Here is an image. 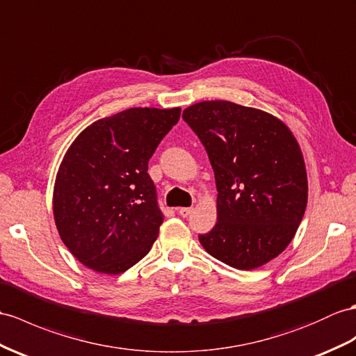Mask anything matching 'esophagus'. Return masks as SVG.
Masks as SVG:
<instances>
[{"instance_id": "34e87169", "label": "esophagus", "mask_w": 356, "mask_h": 356, "mask_svg": "<svg viewBox=\"0 0 356 356\" xmlns=\"http://www.w3.org/2000/svg\"><path fill=\"white\" fill-rule=\"evenodd\" d=\"M192 211H193L192 207H181V208H178V213H179L181 218H187V216H190V213H192Z\"/></svg>"}]
</instances>
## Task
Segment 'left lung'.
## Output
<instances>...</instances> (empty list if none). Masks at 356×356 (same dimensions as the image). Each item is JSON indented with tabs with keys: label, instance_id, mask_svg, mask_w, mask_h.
<instances>
[{
	"label": "left lung",
	"instance_id": "1",
	"mask_svg": "<svg viewBox=\"0 0 356 356\" xmlns=\"http://www.w3.org/2000/svg\"><path fill=\"white\" fill-rule=\"evenodd\" d=\"M183 119L205 146L218 187V222L199 236L208 254L252 270L290 245L308 201L299 143L282 120L229 101H202Z\"/></svg>",
	"mask_w": 356,
	"mask_h": 356
}]
</instances>
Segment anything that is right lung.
Wrapping results in <instances>:
<instances>
[{"instance_id":"add662e5","label":"right lung","mask_w":356,"mask_h":356,"mask_svg":"<svg viewBox=\"0 0 356 356\" xmlns=\"http://www.w3.org/2000/svg\"><path fill=\"white\" fill-rule=\"evenodd\" d=\"M181 108H128L78 134L60 164L56 227L71 254L95 272L119 275L149 252L164 216L148 161Z\"/></svg>"}]
</instances>
